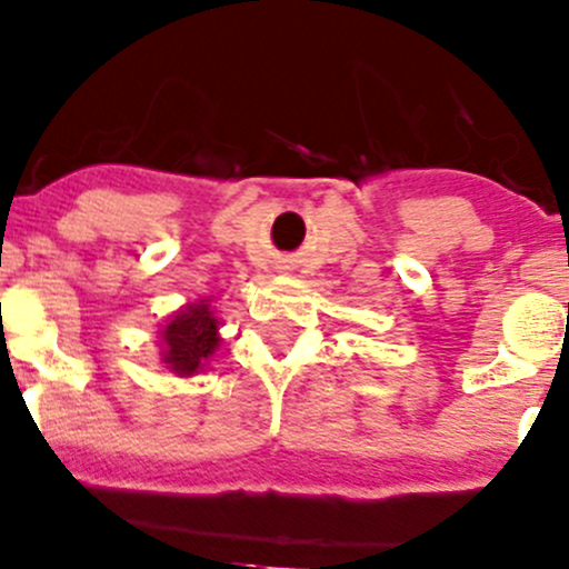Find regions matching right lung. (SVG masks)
<instances>
[{
	"label": "right lung",
	"instance_id": "1",
	"mask_svg": "<svg viewBox=\"0 0 569 569\" xmlns=\"http://www.w3.org/2000/svg\"><path fill=\"white\" fill-rule=\"evenodd\" d=\"M164 365L178 376H193L218 346V322L210 306L191 303L162 330Z\"/></svg>",
	"mask_w": 569,
	"mask_h": 569
}]
</instances>
